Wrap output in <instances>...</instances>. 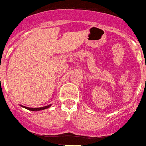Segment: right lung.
Here are the masks:
<instances>
[{
  "label": "right lung",
  "mask_w": 146,
  "mask_h": 146,
  "mask_svg": "<svg viewBox=\"0 0 146 146\" xmlns=\"http://www.w3.org/2000/svg\"><path fill=\"white\" fill-rule=\"evenodd\" d=\"M50 106H51V105H48V106H43V107H40V108H29V107H26V106H22L23 107L25 108V109H28V110L30 111H40V110H44V109H47V108L50 107Z\"/></svg>",
  "instance_id": "right-lung-1"
}]
</instances>
